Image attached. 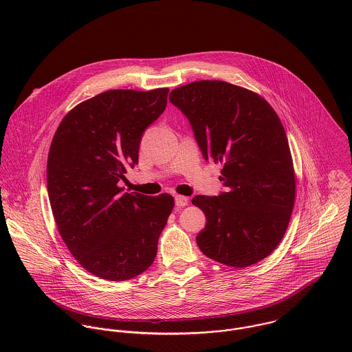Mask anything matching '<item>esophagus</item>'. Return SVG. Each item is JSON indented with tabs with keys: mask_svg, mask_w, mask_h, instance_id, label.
<instances>
[{
	"mask_svg": "<svg viewBox=\"0 0 352 352\" xmlns=\"http://www.w3.org/2000/svg\"><path fill=\"white\" fill-rule=\"evenodd\" d=\"M175 203L177 207H184L188 204V199L186 197H182V195H176L175 197Z\"/></svg>",
	"mask_w": 352,
	"mask_h": 352,
	"instance_id": "1",
	"label": "esophagus"
}]
</instances>
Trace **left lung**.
I'll return each mask as SVG.
<instances>
[{
  "label": "left lung",
  "mask_w": 352,
  "mask_h": 352,
  "mask_svg": "<svg viewBox=\"0 0 352 352\" xmlns=\"http://www.w3.org/2000/svg\"><path fill=\"white\" fill-rule=\"evenodd\" d=\"M169 101L190 120L203 158L222 164L226 191L192 199L206 215L199 250L236 268L263 260L285 236L296 198L280 119L261 96L225 81L183 85Z\"/></svg>",
  "instance_id": "obj_1"
}]
</instances>
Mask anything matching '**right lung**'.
I'll list each match as a JSON object with an SVG mask.
<instances>
[{"instance_id":"obj_1","label":"right lung","mask_w":352,"mask_h":352,"mask_svg":"<svg viewBox=\"0 0 352 352\" xmlns=\"http://www.w3.org/2000/svg\"><path fill=\"white\" fill-rule=\"evenodd\" d=\"M168 88L113 89L76 105L60 122L47 160V191L59 234L74 258L107 280L146 271L175 201L123 192L145 130L165 111Z\"/></svg>"}]
</instances>
